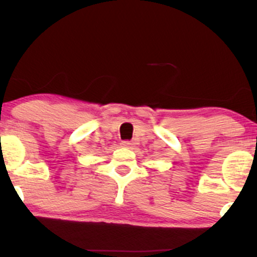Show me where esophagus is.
I'll list each match as a JSON object with an SVG mask.
<instances>
[{
  "label": "esophagus",
  "mask_w": 257,
  "mask_h": 257,
  "mask_svg": "<svg viewBox=\"0 0 257 257\" xmlns=\"http://www.w3.org/2000/svg\"><path fill=\"white\" fill-rule=\"evenodd\" d=\"M120 145H122L123 147H126V149H132V147L134 146V144H133L132 141H122V143H120Z\"/></svg>",
  "instance_id": "obj_1"
}]
</instances>
